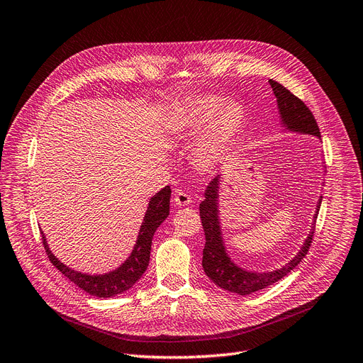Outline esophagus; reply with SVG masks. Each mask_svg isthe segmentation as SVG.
Returning a JSON list of instances; mask_svg holds the SVG:
<instances>
[{
    "label": "esophagus",
    "instance_id": "34e87169",
    "mask_svg": "<svg viewBox=\"0 0 363 363\" xmlns=\"http://www.w3.org/2000/svg\"><path fill=\"white\" fill-rule=\"evenodd\" d=\"M173 203L178 206H189L191 203V196L181 189L174 190L173 191Z\"/></svg>",
    "mask_w": 363,
    "mask_h": 363
}]
</instances>
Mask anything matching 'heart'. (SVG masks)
Returning <instances> with one entry per match:
<instances>
[{
    "mask_svg": "<svg viewBox=\"0 0 363 363\" xmlns=\"http://www.w3.org/2000/svg\"><path fill=\"white\" fill-rule=\"evenodd\" d=\"M245 123L242 106L235 101L223 103L216 96L193 100L182 116L181 130L186 134H203L196 146L199 166L211 169L229 152Z\"/></svg>",
    "mask_w": 363,
    "mask_h": 363,
    "instance_id": "obj_1",
    "label": "heart"
}]
</instances>
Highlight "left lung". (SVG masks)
Listing matches in <instances>:
<instances>
[{"instance_id": "left-lung-1", "label": "left lung", "mask_w": 363, "mask_h": 363, "mask_svg": "<svg viewBox=\"0 0 363 363\" xmlns=\"http://www.w3.org/2000/svg\"><path fill=\"white\" fill-rule=\"evenodd\" d=\"M269 84L272 86V91L278 101L281 119H283V123L287 125V128L293 131H299V133L314 134V136L320 138V128L317 125V121L313 112L308 109V106L299 97L291 94L287 88L275 82V80L271 79ZM218 178L220 177L213 178L209 182L208 189L205 191V200L199 206L200 220H202L205 239H206V244L203 248L202 266H203L205 274L209 277V279H212L213 284H217L223 290L245 296V294L272 286L274 283H277V281L290 274L306 256L308 250L311 247L315 229L314 227L311 229V233L308 235L305 244L298 252V256L286 266L279 267V269L272 272H262V274L240 269V267H238L229 259V256H227L224 242L221 239V229H220V220H218V182H220ZM320 203H321V199L317 205L314 225L320 211Z\"/></svg>"}]
</instances>
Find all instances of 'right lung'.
Returning a JSON list of instances; mask_svg holds the SVG:
<instances>
[{"instance_id":"add662e5","label":"right lung","mask_w":363,"mask_h":363,"mask_svg":"<svg viewBox=\"0 0 363 363\" xmlns=\"http://www.w3.org/2000/svg\"><path fill=\"white\" fill-rule=\"evenodd\" d=\"M170 193H172L170 186L167 185L151 199L150 206H147V211L145 213V218L140 227L138 242L134 245L131 256L125 260V263L121 264L118 269L104 275H86V274L73 271L69 266L62 264L55 256H53L46 244V238L42 232L45 251L48 254L50 263L55 266L64 277L73 281L77 287L92 294V296L112 298L119 293L127 291L138 283L140 277L143 275V272L146 271L147 264H150L152 236L158 229V225L169 216Z\"/></svg>"}]
</instances>
